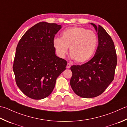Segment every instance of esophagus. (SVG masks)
Masks as SVG:
<instances>
[{
    "label": "esophagus",
    "instance_id": "1",
    "mask_svg": "<svg viewBox=\"0 0 127 127\" xmlns=\"http://www.w3.org/2000/svg\"><path fill=\"white\" fill-rule=\"evenodd\" d=\"M70 66H71V64L69 63H68V64H67V65H66V68H68V69L70 68Z\"/></svg>",
    "mask_w": 127,
    "mask_h": 127
}]
</instances>
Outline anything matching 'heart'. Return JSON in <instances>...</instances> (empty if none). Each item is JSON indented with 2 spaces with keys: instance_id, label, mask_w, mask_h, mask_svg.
Returning a JSON list of instances; mask_svg holds the SVG:
<instances>
[{
  "instance_id": "b5f03b06",
  "label": "heart",
  "mask_w": 127,
  "mask_h": 127,
  "mask_svg": "<svg viewBox=\"0 0 127 127\" xmlns=\"http://www.w3.org/2000/svg\"><path fill=\"white\" fill-rule=\"evenodd\" d=\"M53 46L58 55L64 57L70 47L71 58L78 63H84L94 54L97 44L95 32L81 27H73L62 33V38L56 37Z\"/></svg>"
}]
</instances>
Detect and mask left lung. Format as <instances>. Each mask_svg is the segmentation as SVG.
<instances>
[{
  "mask_svg": "<svg viewBox=\"0 0 127 127\" xmlns=\"http://www.w3.org/2000/svg\"><path fill=\"white\" fill-rule=\"evenodd\" d=\"M97 32L98 47L91 60L81 65L70 67L72 89L83 98L98 96L113 80L117 58L114 42L102 27L91 23Z\"/></svg>",
  "mask_w": 127,
  "mask_h": 127,
  "instance_id": "left-lung-1",
  "label": "left lung"
}]
</instances>
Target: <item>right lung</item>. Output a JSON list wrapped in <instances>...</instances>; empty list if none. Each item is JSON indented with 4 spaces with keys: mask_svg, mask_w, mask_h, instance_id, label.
Returning a JSON list of instances; mask_svg holds the SVG:
<instances>
[{
    "mask_svg": "<svg viewBox=\"0 0 127 127\" xmlns=\"http://www.w3.org/2000/svg\"><path fill=\"white\" fill-rule=\"evenodd\" d=\"M61 28L57 24L39 22L29 29L17 44L12 68L17 86L30 98L48 97L57 78L65 70L67 62L56 55L53 43Z\"/></svg>",
    "mask_w": 127,
    "mask_h": 127,
    "instance_id": "right-lung-1",
    "label": "right lung"
}]
</instances>
